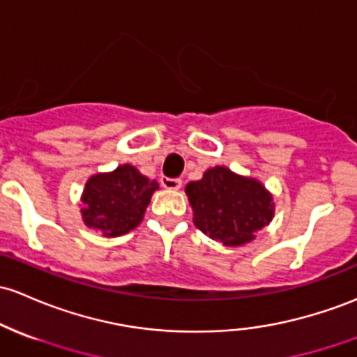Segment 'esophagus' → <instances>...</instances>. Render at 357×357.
Wrapping results in <instances>:
<instances>
[{
    "label": "esophagus",
    "instance_id": "1",
    "mask_svg": "<svg viewBox=\"0 0 357 357\" xmlns=\"http://www.w3.org/2000/svg\"><path fill=\"white\" fill-rule=\"evenodd\" d=\"M162 185L168 190H178L182 187V180L180 178H170V177H163L162 178Z\"/></svg>",
    "mask_w": 357,
    "mask_h": 357
}]
</instances>
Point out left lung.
I'll return each instance as SVG.
<instances>
[{
  "instance_id": "left-lung-1",
  "label": "left lung",
  "mask_w": 357,
  "mask_h": 357,
  "mask_svg": "<svg viewBox=\"0 0 357 357\" xmlns=\"http://www.w3.org/2000/svg\"><path fill=\"white\" fill-rule=\"evenodd\" d=\"M194 223L209 238L238 247L255 238L274 214L271 194L260 182L214 167L197 182L187 183Z\"/></svg>"
}]
</instances>
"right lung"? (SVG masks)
Returning a JSON list of instances; mask_svg holds the SVG:
<instances>
[{
    "label": "right lung",
    "instance_id": "1",
    "mask_svg": "<svg viewBox=\"0 0 357 357\" xmlns=\"http://www.w3.org/2000/svg\"><path fill=\"white\" fill-rule=\"evenodd\" d=\"M156 189V180L146 178L131 165L117 167L112 174L93 175L82 197L85 225L105 236L124 235L141 223Z\"/></svg>",
    "mask_w": 357,
    "mask_h": 357
}]
</instances>
